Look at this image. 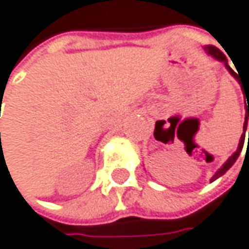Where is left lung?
Listing matches in <instances>:
<instances>
[{
    "label": "left lung",
    "instance_id": "8db88e82",
    "mask_svg": "<svg viewBox=\"0 0 249 249\" xmlns=\"http://www.w3.org/2000/svg\"><path fill=\"white\" fill-rule=\"evenodd\" d=\"M205 51L208 53V54H211L214 59H217L218 62H223L224 63V66H226V69L230 72V75H232V76H235L238 81H239V76H238V73L232 69V68H230L229 66V63H227V59H226V56L223 54V53L217 48V47H214V45H207L205 47ZM242 91H244V94H245V97H247V103H248V106L245 105V122H244V134H242V137H241V140H239V144H238V149H236V152L232 155V156H230L229 159H227V161L223 164V167L214 174V177L211 178V181H214V180H217L218 177H221L230 167H232L233 164H235V161H236V159H238V156L241 155V152H242V147H244V143H245V131H247V127H248V116H249V88L248 90H245V87L242 88ZM156 130V128H155ZM248 146H249V142H248Z\"/></svg>",
    "mask_w": 249,
    "mask_h": 249
}]
</instances>
